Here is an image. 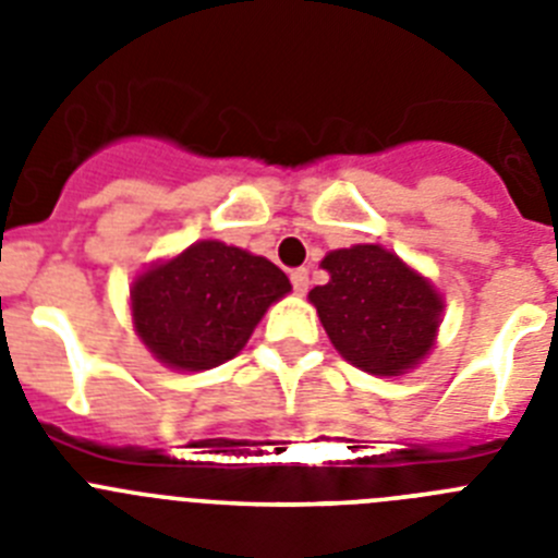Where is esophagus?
I'll return each mask as SVG.
<instances>
[{"label":"esophagus","instance_id":"esophagus-1","mask_svg":"<svg viewBox=\"0 0 558 558\" xmlns=\"http://www.w3.org/2000/svg\"><path fill=\"white\" fill-rule=\"evenodd\" d=\"M290 282H293L295 293L304 295V293H307V288H310V270L307 268L290 270Z\"/></svg>","mask_w":558,"mask_h":558}]
</instances>
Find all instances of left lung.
I'll list each match as a JSON object with an SVG mask.
<instances>
[{
  "mask_svg": "<svg viewBox=\"0 0 558 558\" xmlns=\"http://www.w3.org/2000/svg\"><path fill=\"white\" fill-rule=\"evenodd\" d=\"M327 284L310 290L332 347L352 366L377 377H399L433 349L445 302L383 245L329 251Z\"/></svg>",
  "mask_w": 558,
  "mask_h": 558,
  "instance_id": "left-lung-1",
  "label": "left lung"
}]
</instances>
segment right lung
I'll return each instance as SVG.
<instances>
[{
  "mask_svg": "<svg viewBox=\"0 0 558 558\" xmlns=\"http://www.w3.org/2000/svg\"><path fill=\"white\" fill-rule=\"evenodd\" d=\"M290 279L265 256L201 240L136 276L133 329L175 372H206L234 357Z\"/></svg>",
  "mask_w": 558,
  "mask_h": 558,
  "instance_id": "add662e5",
  "label": "right lung"
}]
</instances>
